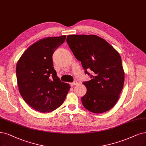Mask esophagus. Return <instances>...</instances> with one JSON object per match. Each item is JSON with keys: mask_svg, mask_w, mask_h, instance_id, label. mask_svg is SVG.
Returning a JSON list of instances; mask_svg holds the SVG:
<instances>
[{"mask_svg": "<svg viewBox=\"0 0 146 146\" xmlns=\"http://www.w3.org/2000/svg\"><path fill=\"white\" fill-rule=\"evenodd\" d=\"M78 82L77 81H76V80H74V81L73 82H72V83H71V85L72 86H74V85H78Z\"/></svg>", "mask_w": 146, "mask_h": 146, "instance_id": "esophagus-1", "label": "esophagus"}]
</instances>
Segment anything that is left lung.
<instances>
[{"label": "left lung", "mask_w": 146, "mask_h": 146, "mask_svg": "<svg viewBox=\"0 0 146 146\" xmlns=\"http://www.w3.org/2000/svg\"><path fill=\"white\" fill-rule=\"evenodd\" d=\"M67 42L85 73H93L91 79L83 83L87 87V93L81 98L83 106L97 114L109 111L119 99L125 81L120 54L95 35H69Z\"/></svg>", "instance_id": "obj_1"}]
</instances>
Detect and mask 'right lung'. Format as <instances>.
Segmentation results:
<instances>
[{
    "label": "right lung",
    "instance_id": "1",
    "mask_svg": "<svg viewBox=\"0 0 146 146\" xmlns=\"http://www.w3.org/2000/svg\"><path fill=\"white\" fill-rule=\"evenodd\" d=\"M66 38L62 35L40 40L27 48L17 62L19 92L36 111L55 110L63 104L70 88L68 84L61 81L53 67V53Z\"/></svg>",
    "mask_w": 146,
    "mask_h": 146
}]
</instances>
